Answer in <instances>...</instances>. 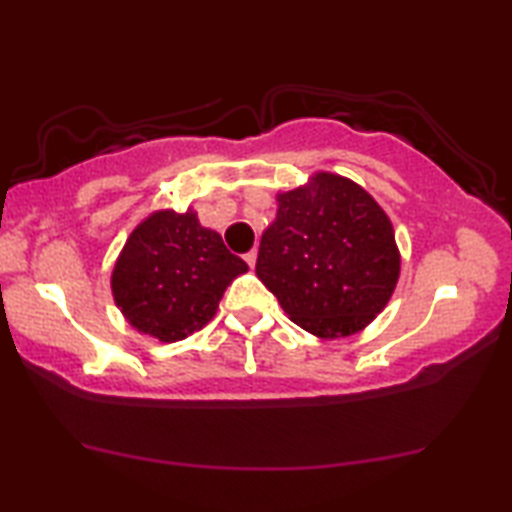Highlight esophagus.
<instances>
[{
    "instance_id": "34e87169",
    "label": "esophagus",
    "mask_w": 512,
    "mask_h": 512,
    "mask_svg": "<svg viewBox=\"0 0 512 512\" xmlns=\"http://www.w3.org/2000/svg\"><path fill=\"white\" fill-rule=\"evenodd\" d=\"M244 259H246V264L253 268L255 266V262H257V250H248V253L244 255Z\"/></svg>"
}]
</instances>
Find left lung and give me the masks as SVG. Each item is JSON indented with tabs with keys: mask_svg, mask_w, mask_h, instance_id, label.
<instances>
[{
	"mask_svg": "<svg viewBox=\"0 0 512 512\" xmlns=\"http://www.w3.org/2000/svg\"><path fill=\"white\" fill-rule=\"evenodd\" d=\"M257 277L287 316L318 339L352 336L391 300L400 250L386 212L350 178L318 171L277 194L259 241Z\"/></svg>",
	"mask_w": 512,
	"mask_h": 512,
	"instance_id": "left-lung-1",
	"label": "left lung"
}]
</instances>
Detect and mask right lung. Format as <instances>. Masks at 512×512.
Here are the masks:
<instances>
[{
	"instance_id": "1",
	"label": "right lung",
	"mask_w": 512,
	"mask_h": 512,
	"mask_svg": "<svg viewBox=\"0 0 512 512\" xmlns=\"http://www.w3.org/2000/svg\"><path fill=\"white\" fill-rule=\"evenodd\" d=\"M248 264L203 228L194 210H158L126 239L110 287L121 314L162 343L187 339L219 309L223 291Z\"/></svg>"
}]
</instances>
